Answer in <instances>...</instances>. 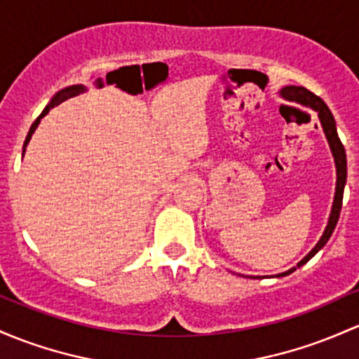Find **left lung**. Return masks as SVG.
I'll list each match as a JSON object with an SVG mask.
<instances>
[{
	"instance_id": "8db88e82",
	"label": "left lung",
	"mask_w": 359,
	"mask_h": 359,
	"mask_svg": "<svg viewBox=\"0 0 359 359\" xmlns=\"http://www.w3.org/2000/svg\"><path fill=\"white\" fill-rule=\"evenodd\" d=\"M279 95H281L283 98H286V100L297 102V104L305 105V107H310L317 112L318 121H320V126H322V131H324V135L327 137V143H329L330 153H332V156H334V163H336V194H334L332 210H330L329 222H327V226H325L324 233H322L320 240L315 243L313 249L310 250L309 254H306L305 257H303L302 261L297 264V266L291 267V269H288V271H285V273L276 274V278H283V276H288L293 273V271H297V267H300V266H303V264L309 262L310 259H312L313 255L325 245L327 240H329L330 235H332L334 228H336L337 219H339V212H341V206H342V196H344L346 177H348V163H346L344 147H342L339 136H337L336 121H334L332 112H330L329 107H327L325 102L322 100L320 97H317L315 93L310 92V90H306L305 86H293V85L285 86V88L279 90ZM247 278L257 279V276H247Z\"/></svg>"
}]
</instances>
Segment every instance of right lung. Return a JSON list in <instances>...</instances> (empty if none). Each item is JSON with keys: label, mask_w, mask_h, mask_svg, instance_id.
Instances as JSON below:
<instances>
[{"label": "right lung", "mask_w": 359, "mask_h": 359, "mask_svg": "<svg viewBox=\"0 0 359 359\" xmlns=\"http://www.w3.org/2000/svg\"><path fill=\"white\" fill-rule=\"evenodd\" d=\"M85 92H86V86H85V85H69V86H66V88L59 90V92L56 93V95H54L53 98H50V102H49V104L46 105V109L42 110L41 116H39L37 119L34 121V124L30 126V131H29V135H27V137H25V143H23V155H25L27 144H29L30 137H32V135L35 133V129H37V128H39V124H41L42 117H46L47 114H49V110L56 107V105L61 104V102L68 100V98H71V97H76V95H80V93H85Z\"/></svg>", "instance_id": "1"}]
</instances>
